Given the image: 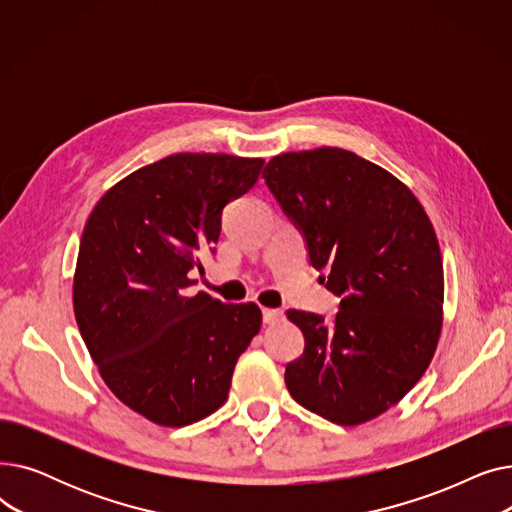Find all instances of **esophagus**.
<instances>
[{"label":"esophagus","instance_id":"1","mask_svg":"<svg viewBox=\"0 0 512 512\" xmlns=\"http://www.w3.org/2000/svg\"><path fill=\"white\" fill-rule=\"evenodd\" d=\"M282 319H284V313L280 309H263V324L274 326V324H280Z\"/></svg>","mask_w":512,"mask_h":512}]
</instances>
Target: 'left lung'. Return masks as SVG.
<instances>
[{
    "instance_id": "8db88e82",
    "label": "left lung",
    "mask_w": 512,
    "mask_h": 512,
    "mask_svg": "<svg viewBox=\"0 0 512 512\" xmlns=\"http://www.w3.org/2000/svg\"><path fill=\"white\" fill-rule=\"evenodd\" d=\"M263 178L326 270L336 319L288 311L305 336L286 365L292 398L332 423L386 413L421 380L442 332L444 267L436 230L411 188L338 147L280 153Z\"/></svg>"
}]
</instances>
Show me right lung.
Returning <instances> with one entry per match:
<instances>
[{
    "label": "right lung",
    "mask_w": 512,
    "mask_h": 512,
    "mask_svg": "<svg viewBox=\"0 0 512 512\" xmlns=\"http://www.w3.org/2000/svg\"><path fill=\"white\" fill-rule=\"evenodd\" d=\"M261 157L176 153L128 174L93 207L72 282L74 317L101 380L166 427L218 411L238 357L261 328L255 303L188 294L222 209L245 195Z\"/></svg>",
    "instance_id": "obj_1"
}]
</instances>
